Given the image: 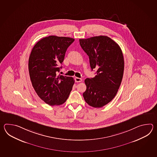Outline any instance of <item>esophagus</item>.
<instances>
[{
    "mask_svg": "<svg viewBox=\"0 0 157 157\" xmlns=\"http://www.w3.org/2000/svg\"><path fill=\"white\" fill-rule=\"evenodd\" d=\"M82 81V80L81 78H78V77H75V82H81Z\"/></svg>",
    "mask_w": 157,
    "mask_h": 157,
    "instance_id": "esophagus-1",
    "label": "esophagus"
}]
</instances>
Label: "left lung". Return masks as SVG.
I'll return each instance as SVG.
<instances>
[{
	"mask_svg": "<svg viewBox=\"0 0 157 157\" xmlns=\"http://www.w3.org/2000/svg\"><path fill=\"white\" fill-rule=\"evenodd\" d=\"M80 44L89 57L91 70L96 76L85 80L84 99L89 105L101 108L116 95L123 78L124 59L120 46L107 36L80 39Z\"/></svg>",
	"mask_w": 157,
	"mask_h": 157,
	"instance_id": "left-lung-1",
	"label": "left lung"
}]
</instances>
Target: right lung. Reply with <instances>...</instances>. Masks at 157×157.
Returning <instances> with one entry per match:
<instances>
[{"mask_svg":"<svg viewBox=\"0 0 157 157\" xmlns=\"http://www.w3.org/2000/svg\"><path fill=\"white\" fill-rule=\"evenodd\" d=\"M74 40L68 37H45L35 45L30 54L29 71L33 86L40 99L50 105L63 104L72 89L74 78L57 73Z\"/></svg>","mask_w":157,"mask_h":157,"instance_id":"right-lung-1","label":"right lung"}]
</instances>
